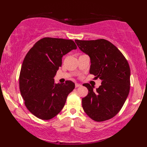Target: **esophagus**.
<instances>
[{"label": "esophagus", "mask_w": 147, "mask_h": 147, "mask_svg": "<svg viewBox=\"0 0 147 147\" xmlns=\"http://www.w3.org/2000/svg\"><path fill=\"white\" fill-rule=\"evenodd\" d=\"M81 86H82V85H81L80 84H78V83H76L75 84V87H76V88H78V87H80Z\"/></svg>", "instance_id": "34e87169"}]
</instances>
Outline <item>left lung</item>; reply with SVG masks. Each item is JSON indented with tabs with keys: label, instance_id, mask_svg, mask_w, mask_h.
<instances>
[{
	"label": "left lung",
	"instance_id": "obj_1",
	"mask_svg": "<svg viewBox=\"0 0 147 147\" xmlns=\"http://www.w3.org/2000/svg\"><path fill=\"white\" fill-rule=\"evenodd\" d=\"M80 49L91 60L90 73L102 80L96 90L84 84L88 93L82 98L85 113L97 122L114 117L125 102L130 90V68L125 57L116 47L105 39L75 40Z\"/></svg>",
	"mask_w": 147,
	"mask_h": 147
}]
</instances>
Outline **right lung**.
<instances>
[{"label":"right lung","instance_id":"1","mask_svg":"<svg viewBox=\"0 0 147 147\" xmlns=\"http://www.w3.org/2000/svg\"><path fill=\"white\" fill-rule=\"evenodd\" d=\"M77 47L71 40L45 37L27 53L20 74V89L26 108L40 119L54 117L64 107L75 85L71 81L55 84L62 57Z\"/></svg>","mask_w":147,"mask_h":147}]
</instances>
